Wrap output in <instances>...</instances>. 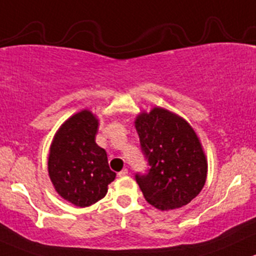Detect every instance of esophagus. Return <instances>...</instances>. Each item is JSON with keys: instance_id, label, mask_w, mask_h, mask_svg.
Masks as SVG:
<instances>
[{"instance_id": "esophagus-1", "label": "esophagus", "mask_w": 256, "mask_h": 256, "mask_svg": "<svg viewBox=\"0 0 256 256\" xmlns=\"http://www.w3.org/2000/svg\"><path fill=\"white\" fill-rule=\"evenodd\" d=\"M128 169H122L119 174H118V176H119V178H124V176H128Z\"/></svg>"}]
</instances>
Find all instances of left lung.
<instances>
[{"instance_id":"1","label":"left lung","mask_w":256,"mask_h":256,"mask_svg":"<svg viewBox=\"0 0 256 256\" xmlns=\"http://www.w3.org/2000/svg\"><path fill=\"white\" fill-rule=\"evenodd\" d=\"M134 128L150 164L146 175L136 174L146 200L162 212L186 206L203 190L208 174L196 131L184 118L162 106L140 113Z\"/></svg>"}]
</instances>
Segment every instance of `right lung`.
Instances as JSON below:
<instances>
[{
    "mask_svg": "<svg viewBox=\"0 0 256 256\" xmlns=\"http://www.w3.org/2000/svg\"><path fill=\"white\" fill-rule=\"evenodd\" d=\"M97 116L88 109L66 119L56 132L48 154V176L62 198L85 208L108 192L116 174L109 169L106 152L96 143Z\"/></svg>",
    "mask_w": 256,
    "mask_h": 256,
    "instance_id": "1",
    "label": "right lung"
}]
</instances>
